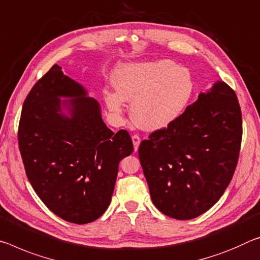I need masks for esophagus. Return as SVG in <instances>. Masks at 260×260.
<instances>
[{"label":"esophagus","mask_w":260,"mask_h":260,"mask_svg":"<svg viewBox=\"0 0 260 260\" xmlns=\"http://www.w3.org/2000/svg\"><path fill=\"white\" fill-rule=\"evenodd\" d=\"M132 141H133V145H134V150L137 151L139 149V146H140V142H141V139H140L139 135H133L132 137Z\"/></svg>","instance_id":"esophagus-1"}]
</instances>
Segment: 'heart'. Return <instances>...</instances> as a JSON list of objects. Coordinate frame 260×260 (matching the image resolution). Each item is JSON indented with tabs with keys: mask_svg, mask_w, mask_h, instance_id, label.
Segmentation results:
<instances>
[{
	"mask_svg": "<svg viewBox=\"0 0 260 260\" xmlns=\"http://www.w3.org/2000/svg\"><path fill=\"white\" fill-rule=\"evenodd\" d=\"M105 102L111 112L121 114L125 101L132 103V118L147 131H158L183 114L194 92V81L187 68L169 60L128 63L117 69Z\"/></svg>",
	"mask_w": 260,
	"mask_h": 260,
	"instance_id": "b5f03b06",
	"label": "heart"
}]
</instances>
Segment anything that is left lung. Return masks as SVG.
I'll list each match as a JSON object with an SVG mask.
<instances>
[{"mask_svg":"<svg viewBox=\"0 0 260 260\" xmlns=\"http://www.w3.org/2000/svg\"><path fill=\"white\" fill-rule=\"evenodd\" d=\"M241 142L237 96L217 81L174 123L140 143V163L156 208L176 220L207 212L233 178Z\"/></svg>","mask_w":260,"mask_h":260,"instance_id":"8db88e82","label":"left lung"}]
</instances>
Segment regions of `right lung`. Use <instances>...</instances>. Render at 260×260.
<instances>
[{
    "mask_svg": "<svg viewBox=\"0 0 260 260\" xmlns=\"http://www.w3.org/2000/svg\"><path fill=\"white\" fill-rule=\"evenodd\" d=\"M18 145L28 182L41 201L76 224L104 214L119 162L134 150L128 132L108 128L100 103L57 64L24 101Z\"/></svg>",
    "mask_w": 260,
    "mask_h": 260,
    "instance_id": "add662e5",
    "label": "right lung"
}]
</instances>
